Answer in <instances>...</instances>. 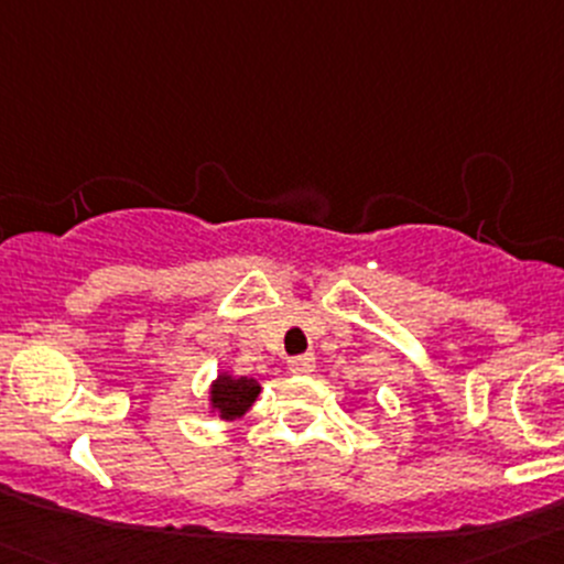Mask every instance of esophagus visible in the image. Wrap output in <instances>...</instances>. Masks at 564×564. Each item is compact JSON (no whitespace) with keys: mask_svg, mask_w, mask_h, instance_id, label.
Wrapping results in <instances>:
<instances>
[{"mask_svg":"<svg viewBox=\"0 0 564 564\" xmlns=\"http://www.w3.org/2000/svg\"><path fill=\"white\" fill-rule=\"evenodd\" d=\"M286 366H289V371H292V373H311L316 368V357L314 355L289 357Z\"/></svg>","mask_w":564,"mask_h":564,"instance_id":"34e87169","label":"esophagus"}]
</instances>
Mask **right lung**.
Here are the masks:
<instances>
[{
    "mask_svg": "<svg viewBox=\"0 0 564 564\" xmlns=\"http://www.w3.org/2000/svg\"><path fill=\"white\" fill-rule=\"evenodd\" d=\"M259 382L248 377H218V382L213 384V406L215 412H220V417L231 420L240 417L242 412L256 401L259 395Z\"/></svg>",
    "mask_w": 564,
    "mask_h": 564,
    "instance_id": "add662e5",
    "label": "right lung"
}]
</instances>
